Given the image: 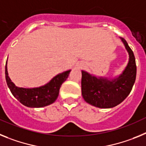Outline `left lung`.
Here are the masks:
<instances>
[{
    "label": "left lung",
    "mask_w": 146,
    "mask_h": 146,
    "mask_svg": "<svg viewBox=\"0 0 146 146\" xmlns=\"http://www.w3.org/2000/svg\"><path fill=\"white\" fill-rule=\"evenodd\" d=\"M129 54V62L122 73L115 78L98 77L82 70V94L87 103L108 109L120 104L129 95L136 79L137 67L134 53L120 37Z\"/></svg>",
    "instance_id": "8db88e82"
}]
</instances>
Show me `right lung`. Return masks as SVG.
I'll use <instances>...</instances> for the list:
<instances>
[{"label": "right lung", "mask_w": 146, "mask_h": 146, "mask_svg": "<svg viewBox=\"0 0 146 146\" xmlns=\"http://www.w3.org/2000/svg\"><path fill=\"white\" fill-rule=\"evenodd\" d=\"M71 70L59 73L45 85L34 88H24L15 85L9 76L7 61L5 68L6 81L8 87L15 98L24 106L31 108H40L53 104L58 98L59 89L66 81Z\"/></svg>", "instance_id": "obj_1"}]
</instances>
